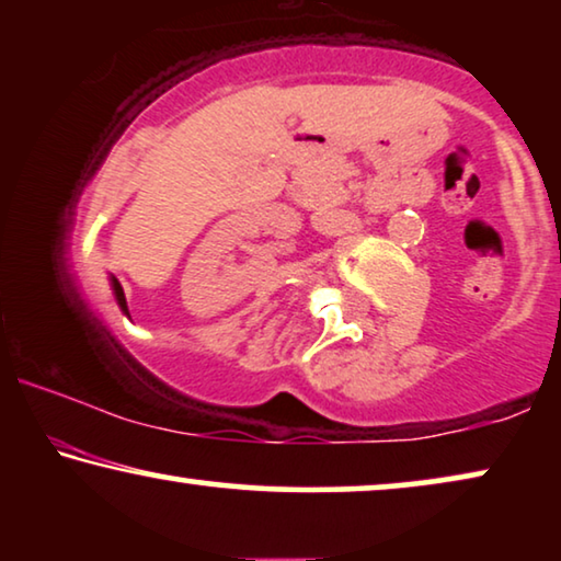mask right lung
I'll return each mask as SVG.
<instances>
[{
  "label": "right lung",
  "mask_w": 561,
  "mask_h": 561,
  "mask_svg": "<svg viewBox=\"0 0 561 561\" xmlns=\"http://www.w3.org/2000/svg\"><path fill=\"white\" fill-rule=\"evenodd\" d=\"M112 286H114V296H117V304L122 306V311H127V301H125V290H122V286H119V280L114 278L112 280Z\"/></svg>",
  "instance_id": "1"
}]
</instances>
